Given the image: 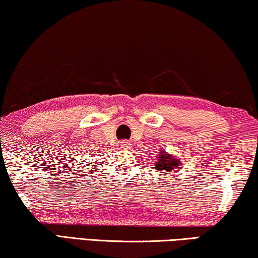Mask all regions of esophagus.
<instances>
[{"instance_id":"34e87169","label":"esophagus","mask_w":258,"mask_h":258,"mask_svg":"<svg viewBox=\"0 0 258 258\" xmlns=\"http://www.w3.org/2000/svg\"><path fill=\"white\" fill-rule=\"evenodd\" d=\"M120 147H121L122 149H128V148L131 147V144H130L128 141L124 140V141H121V144H120Z\"/></svg>"}]
</instances>
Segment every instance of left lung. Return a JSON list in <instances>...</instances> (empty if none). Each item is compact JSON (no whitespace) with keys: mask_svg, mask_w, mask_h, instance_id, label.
Masks as SVG:
<instances>
[{"mask_svg":"<svg viewBox=\"0 0 258 258\" xmlns=\"http://www.w3.org/2000/svg\"><path fill=\"white\" fill-rule=\"evenodd\" d=\"M154 168L156 169L159 174H161V172H174L175 169H182V167H180V161L177 157L172 156L170 154L163 151L160 152Z\"/></svg>","mask_w":258,"mask_h":258,"instance_id":"obj_1","label":"left lung"}]
</instances>
